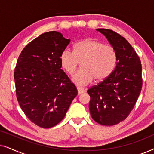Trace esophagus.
Instances as JSON below:
<instances>
[{
  "mask_svg": "<svg viewBox=\"0 0 154 154\" xmlns=\"http://www.w3.org/2000/svg\"><path fill=\"white\" fill-rule=\"evenodd\" d=\"M77 90H78V93H79V94H83V92H85V90H84L83 88H80V87H77Z\"/></svg>",
  "mask_w": 154,
  "mask_h": 154,
  "instance_id": "34e87169",
  "label": "esophagus"
}]
</instances>
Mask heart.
<instances>
[{"instance_id":"1","label":"heart","mask_w":154,"mask_h":154,"mask_svg":"<svg viewBox=\"0 0 154 154\" xmlns=\"http://www.w3.org/2000/svg\"><path fill=\"white\" fill-rule=\"evenodd\" d=\"M60 60L62 69L69 75L73 74L79 63H81V70L73 75L72 81L84 86L94 79L96 82L106 79L116 65L117 53L112 46L98 40L86 38L75 44L73 52L64 50Z\"/></svg>"}]
</instances>
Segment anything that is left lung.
I'll use <instances>...</instances> for the list:
<instances>
[{
	"label": "left lung",
	"instance_id": "1",
	"mask_svg": "<svg viewBox=\"0 0 154 154\" xmlns=\"http://www.w3.org/2000/svg\"><path fill=\"white\" fill-rule=\"evenodd\" d=\"M117 53L116 66L112 73L88 90L89 109L94 121L103 125H114L130 114L142 87L140 57L125 38L110 29H97Z\"/></svg>",
	"mask_w": 154,
	"mask_h": 154
}]
</instances>
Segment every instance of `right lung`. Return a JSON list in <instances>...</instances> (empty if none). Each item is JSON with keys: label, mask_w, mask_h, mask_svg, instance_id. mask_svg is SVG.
Masks as SVG:
<instances>
[{"label": "right lung", "mask_w": 154, "mask_h": 154, "mask_svg": "<svg viewBox=\"0 0 154 154\" xmlns=\"http://www.w3.org/2000/svg\"><path fill=\"white\" fill-rule=\"evenodd\" d=\"M70 41L57 31L44 33L23 49L17 62V101L27 118L41 128L60 123L78 94L61 69L60 54Z\"/></svg>", "instance_id": "add662e5"}]
</instances>
